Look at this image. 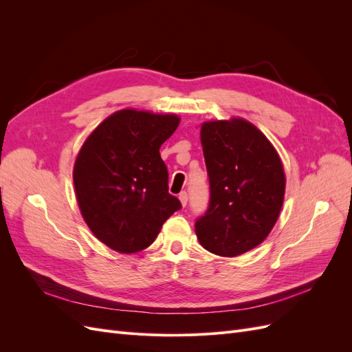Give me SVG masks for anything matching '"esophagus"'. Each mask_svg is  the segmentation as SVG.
Listing matches in <instances>:
<instances>
[{"mask_svg": "<svg viewBox=\"0 0 352 352\" xmlns=\"http://www.w3.org/2000/svg\"><path fill=\"white\" fill-rule=\"evenodd\" d=\"M179 201H180V204H182V207H186V204H188V194L186 192H180L179 194Z\"/></svg>", "mask_w": 352, "mask_h": 352, "instance_id": "1", "label": "esophagus"}]
</instances>
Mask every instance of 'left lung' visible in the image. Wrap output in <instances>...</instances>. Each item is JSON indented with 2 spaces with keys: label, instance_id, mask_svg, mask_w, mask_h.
<instances>
[{
  "label": "left lung",
  "instance_id": "8db88e82",
  "mask_svg": "<svg viewBox=\"0 0 352 352\" xmlns=\"http://www.w3.org/2000/svg\"><path fill=\"white\" fill-rule=\"evenodd\" d=\"M210 177V206L195 232L207 251L236 257L258 247L274 228L285 199L286 176L273 144L242 117L201 124Z\"/></svg>",
  "mask_w": 352,
  "mask_h": 352
}]
</instances>
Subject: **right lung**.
I'll return each instance as SVG.
<instances>
[{"instance_id":"1","label":"right lung","mask_w":352,"mask_h":352,"mask_svg":"<svg viewBox=\"0 0 352 352\" xmlns=\"http://www.w3.org/2000/svg\"><path fill=\"white\" fill-rule=\"evenodd\" d=\"M180 123L176 114L123 109L88 135L74 160L80 214L109 248L140 252L155 241L180 201L168 194L162 146Z\"/></svg>"}]
</instances>
